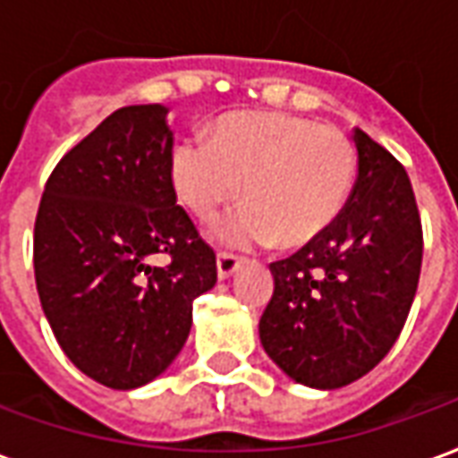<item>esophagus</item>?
Here are the masks:
<instances>
[{
    "mask_svg": "<svg viewBox=\"0 0 458 458\" xmlns=\"http://www.w3.org/2000/svg\"><path fill=\"white\" fill-rule=\"evenodd\" d=\"M239 266H242V259H236L233 253H226V251L216 253V273H219V278L222 280L229 278Z\"/></svg>",
    "mask_w": 458,
    "mask_h": 458,
    "instance_id": "esophagus-1",
    "label": "esophagus"
}]
</instances>
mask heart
I'll use <instances>...</instances> for the list:
<instances>
[{"instance_id": "b5f03b06", "label": "heart", "mask_w": 458, "mask_h": 458, "mask_svg": "<svg viewBox=\"0 0 458 458\" xmlns=\"http://www.w3.org/2000/svg\"><path fill=\"white\" fill-rule=\"evenodd\" d=\"M180 202L209 222L232 199L242 205L216 226L225 246H302L335 225L356 180V148L336 126L288 112H233L209 141L188 136L170 156Z\"/></svg>"}]
</instances>
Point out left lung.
I'll return each mask as SVG.
<instances>
[{
    "label": "left lung",
    "instance_id": "8db88e82",
    "mask_svg": "<svg viewBox=\"0 0 458 458\" xmlns=\"http://www.w3.org/2000/svg\"><path fill=\"white\" fill-rule=\"evenodd\" d=\"M359 178L335 225L270 263L259 332L290 378L335 390L376 369L403 332L422 268V222L400 160L353 133Z\"/></svg>",
    "mask_w": 458,
    "mask_h": 458
}]
</instances>
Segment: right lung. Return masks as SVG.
I'll return each instance as SVG.
<instances>
[{"instance_id":"obj_1","label":"right lung","mask_w":458,"mask_h":458,"mask_svg":"<svg viewBox=\"0 0 458 458\" xmlns=\"http://www.w3.org/2000/svg\"><path fill=\"white\" fill-rule=\"evenodd\" d=\"M168 106L116 109L72 146L43 190L33 273L60 349L85 376L131 390L168 369L216 256L170 180ZM156 252L165 267L148 263Z\"/></svg>"}]
</instances>
